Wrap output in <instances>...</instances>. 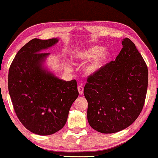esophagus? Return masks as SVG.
Listing matches in <instances>:
<instances>
[{
	"instance_id": "34e87169",
	"label": "esophagus",
	"mask_w": 158,
	"mask_h": 158,
	"mask_svg": "<svg viewBox=\"0 0 158 158\" xmlns=\"http://www.w3.org/2000/svg\"><path fill=\"white\" fill-rule=\"evenodd\" d=\"M77 89H78V91H79V94L80 95H82L84 94V87L82 86H79L77 87Z\"/></svg>"
}]
</instances>
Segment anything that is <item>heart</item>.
<instances>
[{
	"label": "heart",
	"instance_id": "heart-1",
	"mask_svg": "<svg viewBox=\"0 0 158 158\" xmlns=\"http://www.w3.org/2000/svg\"><path fill=\"white\" fill-rule=\"evenodd\" d=\"M110 52L100 46H89L84 48L77 49L72 54V59L76 64H81L89 61L84 68V72L88 76H93L101 71L108 61ZM68 71H71L72 67L69 64L66 66Z\"/></svg>",
	"mask_w": 158,
	"mask_h": 158
}]
</instances>
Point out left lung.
<instances>
[{
	"label": "left lung",
	"instance_id": "obj_1",
	"mask_svg": "<svg viewBox=\"0 0 158 158\" xmlns=\"http://www.w3.org/2000/svg\"><path fill=\"white\" fill-rule=\"evenodd\" d=\"M122 45L115 60L90 76L84 89L89 123L102 134L116 133L133 124L146 96V62L129 39H124Z\"/></svg>",
	"mask_w": 158,
	"mask_h": 158
}]
</instances>
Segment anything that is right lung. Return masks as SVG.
<instances>
[{
	"label": "right lung",
	"instance_id": "obj_1",
	"mask_svg": "<svg viewBox=\"0 0 158 158\" xmlns=\"http://www.w3.org/2000/svg\"><path fill=\"white\" fill-rule=\"evenodd\" d=\"M57 38L34 39L17 52L8 74V91L17 117L32 133L46 136L66 124L79 92L76 80L60 79L45 66Z\"/></svg>",
	"mask_w": 158,
	"mask_h": 158
}]
</instances>
